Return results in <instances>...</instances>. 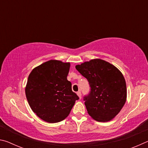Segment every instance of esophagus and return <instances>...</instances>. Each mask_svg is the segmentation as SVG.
I'll use <instances>...</instances> for the list:
<instances>
[{"instance_id":"34e87169","label":"esophagus","mask_w":148,"mask_h":148,"mask_svg":"<svg viewBox=\"0 0 148 148\" xmlns=\"http://www.w3.org/2000/svg\"><path fill=\"white\" fill-rule=\"evenodd\" d=\"M77 96L79 97V99H82V93H81V92H80V91L77 92Z\"/></svg>"}]
</instances>
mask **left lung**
Instances as JSON below:
<instances>
[{"label":"left lung","instance_id":"8db88e82","mask_svg":"<svg viewBox=\"0 0 148 148\" xmlns=\"http://www.w3.org/2000/svg\"><path fill=\"white\" fill-rule=\"evenodd\" d=\"M76 69L89 82V93L84 97L87 112L97 121L114 118L126 102V82L113 64L100 59H92Z\"/></svg>","mask_w":148,"mask_h":148}]
</instances>
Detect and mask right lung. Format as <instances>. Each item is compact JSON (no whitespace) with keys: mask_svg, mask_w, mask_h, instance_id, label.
Here are the masks:
<instances>
[{"mask_svg":"<svg viewBox=\"0 0 148 148\" xmlns=\"http://www.w3.org/2000/svg\"><path fill=\"white\" fill-rule=\"evenodd\" d=\"M71 64L50 60L30 73L25 95L34 113L47 123H57L69 116L79 99L67 79Z\"/></svg>","mask_w":148,"mask_h":148,"instance_id":"obj_1","label":"right lung"}]
</instances>
